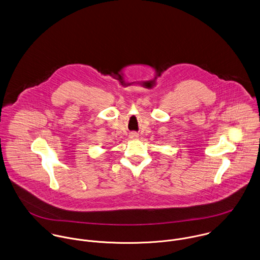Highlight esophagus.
Returning <instances> with one entry per match:
<instances>
[{"label": "esophagus", "mask_w": 260, "mask_h": 260, "mask_svg": "<svg viewBox=\"0 0 260 260\" xmlns=\"http://www.w3.org/2000/svg\"><path fill=\"white\" fill-rule=\"evenodd\" d=\"M129 138H131L132 140H137V139L139 138V135H138L137 133H131V135H129Z\"/></svg>", "instance_id": "1"}]
</instances>
